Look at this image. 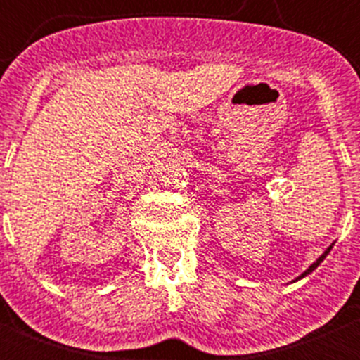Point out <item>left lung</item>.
Here are the masks:
<instances>
[{
	"instance_id": "1",
	"label": "left lung",
	"mask_w": 360,
	"mask_h": 360,
	"mask_svg": "<svg viewBox=\"0 0 360 360\" xmlns=\"http://www.w3.org/2000/svg\"><path fill=\"white\" fill-rule=\"evenodd\" d=\"M329 250H331V248H329L328 250H326V252H324V254H322V256H321V257H319V259H317V261H315V263H314V264H311V266H310V268H308V270H307V271H304V274H301V277H304V275L311 274V271H314V270H315V268H317V266H319V264H321V263H322V261H324V257H326V256H328V254H329ZM301 277H300V278H301Z\"/></svg>"
}]
</instances>
